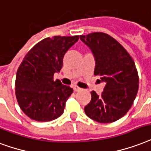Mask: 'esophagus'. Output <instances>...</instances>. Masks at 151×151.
Segmentation results:
<instances>
[{
  "mask_svg": "<svg viewBox=\"0 0 151 151\" xmlns=\"http://www.w3.org/2000/svg\"><path fill=\"white\" fill-rule=\"evenodd\" d=\"M73 91H74V92H79V91L81 90V88H79V87H78V86H73Z\"/></svg>",
  "mask_w": 151,
  "mask_h": 151,
  "instance_id": "esophagus-1",
  "label": "esophagus"
}]
</instances>
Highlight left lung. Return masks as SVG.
Wrapping results in <instances>:
<instances>
[{
    "mask_svg": "<svg viewBox=\"0 0 151 151\" xmlns=\"http://www.w3.org/2000/svg\"><path fill=\"white\" fill-rule=\"evenodd\" d=\"M95 58L94 74L105 83L101 95L92 91L85 107L87 116L99 123H111L123 117L133 104L139 88V76L131 55L114 38L103 32L80 35Z\"/></svg>",
    "mask_w": 151,
    "mask_h": 151,
    "instance_id": "8db88e82",
    "label": "left lung"
}]
</instances>
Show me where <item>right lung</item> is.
Returning a JSON list of instances; mask_svg holds the SVG:
<instances>
[{"instance_id":"obj_1","label":"right lung","mask_w":151,"mask_h":151,"mask_svg":"<svg viewBox=\"0 0 151 151\" xmlns=\"http://www.w3.org/2000/svg\"><path fill=\"white\" fill-rule=\"evenodd\" d=\"M79 36H54L35 44L25 55L16 78V96L25 115L36 121H51L63 113L73 88L54 81L63 57Z\"/></svg>"}]
</instances>
